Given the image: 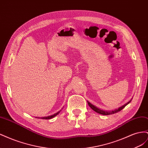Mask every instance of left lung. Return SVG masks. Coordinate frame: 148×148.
Segmentation results:
<instances>
[{"instance_id":"left-lung-1","label":"left lung","mask_w":148,"mask_h":148,"mask_svg":"<svg viewBox=\"0 0 148 148\" xmlns=\"http://www.w3.org/2000/svg\"><path fill=\"white\" fill-rule=\"evenodd\" d=\"M131 101H132V100H130L129 102H128L127 103V104H125V105L122 106V107H119V108H118L117 109H115L114 110H112V111H105V110H101V109H99V108H97V107H96V106H93L92 104H91V103L89 102L88 101H87V102H88V104L89 106L94 111H95L96 112H97V113H98V114H100L104 115H110V114H115V113H117V112H118L120 111L121 110H122L125 106H126L127 104H128L129 103L131 102Z\"/></svg>"}]
</instances>
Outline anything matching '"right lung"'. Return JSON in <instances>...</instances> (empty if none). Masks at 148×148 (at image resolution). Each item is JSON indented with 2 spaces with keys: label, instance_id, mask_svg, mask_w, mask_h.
<instances>
[{
  "label": "right lung",
  "instance_id": "1",
  "mask_svg": "<svg viewBox=\"0 0 148 148\" xmlns=\"http://www.w3.org/2000/svg\"><path fill=\"white\" fill-rule=\"evenodd\" d=\"M60 111H59V112H58L57 113H56V114H55L52 115H50V116H48V117H41V119H52V118H53V117H56V116L57 115L59 114L60 113Z\"/></svg>",
  "mask_w": 148,
  "mask_h": 148
}]
</instances>
